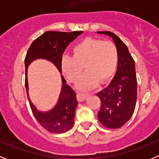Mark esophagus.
I'll use <instances>...</instances> for the list:
<instances>
[{"mask_svg": "<svg viewBox=\"0 0 159 159\" xmlns=\"http://www.w3.org/2000/svg\"><path fill=\"white\" fill-rule=\"evenodd\" d=\"M89 96V94H84V93L81 92H78L77 93V99H78V102H83V101L85 100L86 98Z\"/></svg>", "mask_w": 159, "mask_h": 159, "instance_id": "1", "label": "esophagus"}]
</instances>
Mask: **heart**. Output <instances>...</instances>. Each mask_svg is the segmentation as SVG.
Listing matches in <instances>:
<instances>
[{
	"label": "heart",
	"instance_id": "1",
	"mask_svg": "<svg viewBox=\"0 0 159 159\" xmlns=\"http://www.w3.org/2000/svg\"><path fill=\"white\" fill-rule=\"evenodd\" d=\"M73 56H65L61 70L70 82L79 81L83 70L87 72L78 84L81 90H89L98 84H105L115 75L118 65V51L110 41L88 38L72 49Z\"/></svg>",
	"mask_w": 159,
	"mask_h": 159
}]
</instances>
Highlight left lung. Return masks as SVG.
<instances>
[{
  "label": "left lung",
  "mask_w": 159,
  "mask_h": 159,
  "mask_svg": "<svg viewBox=\"0 0 159 159\" xmlns=\"http://www.w3.org/2000/svg\"><path fill=\"white\" fill-rule=\"evenodd\" d=\"M112 37L118 51V65L110 84L97 94L101 99L99 121L108 129H119L131 118L137 100L135 64L126 44L110 31H98Z\"/></svg>",
  "instance_id": "8db88e82"
}]
</instances>
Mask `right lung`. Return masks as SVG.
Segmentation results:
<instances>
[{"mask_svg":"<svg viewBox=\"0 0 159 159\" xmlns=\"http://www.w3.org/2000/svg\"><path fill=\"white\" fill-rule=\"evenodd\" d=\"M83 31H46L35 39L30 44L25 59V88L30 109L40 125L51 133H64L70 129L74 125L75 108L78 106L76 93L66 84L65 78H62V89L57 105L48 112L38 111L28 97V86L27 79L28 66L32 61L44 58L52 62L61 73V60L63 53L70 42L73 41Z\"/></svg>","mask_w":159,"mask_h":159,"instance_id":"1","label":"right lung"}]
</instances>
